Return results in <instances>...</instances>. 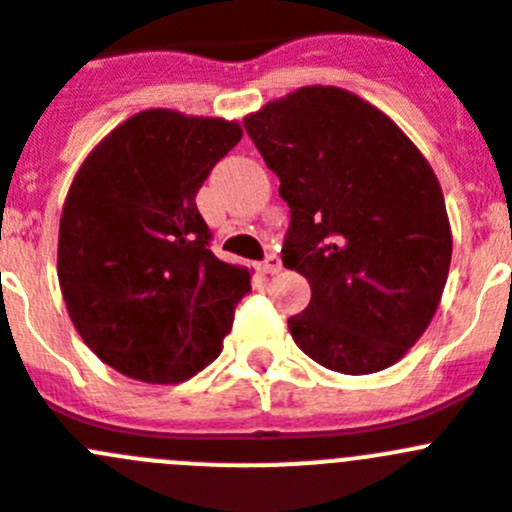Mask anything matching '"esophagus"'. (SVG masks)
<instances>
[{
	"label": "esophagus",
	"mask_w": 512,
	"mask_h": 512,
	"mask_svg": "<svg viewBox=\"0 0 512 512\" xmlns=\"http://www.w3.org/2000/svg\"><path fill=\"white\" fill-rule=\"evenodd\" d=\"M260 270H262V273H265V275L280 273V257H278V255H267L265 260H262Z\"/></svg>",
	"instance_id": "obj_1"
}]
</instances>
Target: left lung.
<instances>
[{
	"mask_svg": "<svg viewBox=\"0 0 512 512\" xmlns=\"http://www.w3.org/2000/svg\"><path fill=\"white\" fill-rule=\"evenodd\" d=\"M290 206L283 265L311 285L298 347L344 375L395 365L434 319L451 227L434 170L398 124L336 86H303L245 117Z\"/></svg>",
	"mask_w": 512,
	"mask_h": 512,
	"instance_id": "left-lung-1",
	"label": "left lung"
}]
</instances>
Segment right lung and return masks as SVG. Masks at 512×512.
<instances>
[{
	"instance_id": "obj_1",
	"label": "right lung",
	"mask_w": 512,
	"mask_h": 512,
	"mask_svg": "<svg viewBox=\"0 0 512 512\" xmlns=\"http://www.w3.org/2000/svg\"><path fill=\"white\" fill-rule=\"evenodd\" d=\"M239 140L237 122L147 109L109 132L68 188L63 301L86 347L122 375L170 385L222 352L250 270L209 250L196 193Z\"/></svg>"
}]
</instances>
